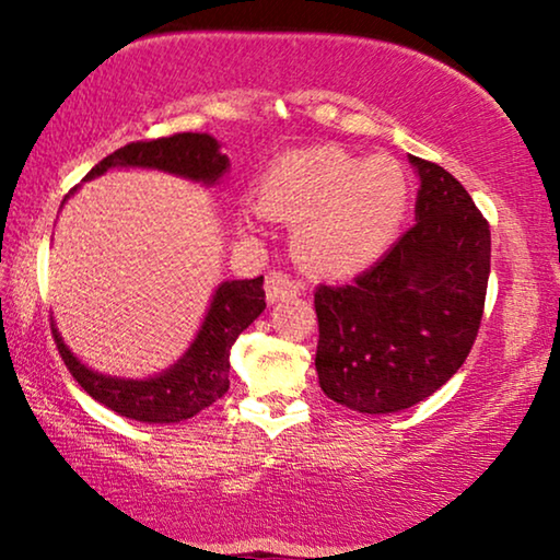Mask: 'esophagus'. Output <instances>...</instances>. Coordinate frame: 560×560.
Segmentation results:
<instances>
[{
    "label": "esophagus",
    "mask_w": 560,
    "mask_h": 560,
    "mask_svg": "<svg viewBox=\"0 0 560 560\" xmlns=\"http://www.w3.org/2000/svg\"><path fill=\"white\" fill-rule=\"evenodd\" d=\"M300 293V285L290 278V275L280 272V270H270L265 278V295L267 303H278V300L285 298H295Z\"/></svg>",
    "instance_id": "obj_1"
}]
</instances>
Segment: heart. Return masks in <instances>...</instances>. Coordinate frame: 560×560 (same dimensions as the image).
Returning a JSON list of instances; mask_svg holds the SVG:
<instances>
[{
  "mask_svg": "<svg viewBox=\"0 0 560 560\" xmlns=\"http://www.w3.org/2000/svg\"><path fill=\"white\" fill-rule=\"evenodd\" d=\"M409 176L399 159H361L340 145L282 153L255 189L265 214L293 222V247L307 270L346 278L376 262L409 212Z\"/></svg>",
  "mask_w": 560,
  "mask_h": 560,
  "instance_id": "1",
  "label": "heart"
}]
</instances>
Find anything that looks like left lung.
Masks as SVG:
<instances>
[{
    "mask_svg": "<svg viewBox=\"0 0 560 560\" xmlns=\"http://www.w3.org/2000/svg\"><path fill=\"white\" fill-rule=\"evenodd\" d=\"M417 224L348 285L315 290L323 394L361 415L415 407L465 363L482 320L490 224L447 168L409 156Z\"/></svg>",
    "mask_w": 560,
    "mask_h": 560,
    "instance_id": "1",
    "label": "left lung"
}]
</instances>
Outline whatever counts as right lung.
Here are the masks:
<instances>
[{
  "label": "right lung",
  "mask_w": 560,
  "mask_h": 560,
  "mask_svg": "<svg viewBox=\"0 0 560 560\" xmlns=\"http://www.w3.org/2000/svg\"><path fill=\"white\" fill-rule=\"evenodd\" d=\"M108 168H156L184 176L189 182L214 186L230 168V159L220 151V141L209 133H176L166 139L136 141L113 151L91 168L85 179H95ZM75 191V189H72ZM70 191V194H72ZM265 311L262 275L255 280H226L214 290L197 338L179 361L164 374L151 378L105 376L88 369L65 346L52 323L65 366L103 407L116 415L149 424L184 421L209 404L222 399L230 388V351L234 340Z\"/></svg>",
  "instance_id": "obj_1"
}]
</instances>
